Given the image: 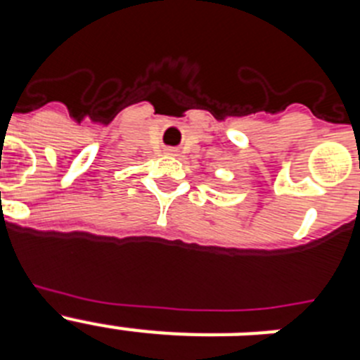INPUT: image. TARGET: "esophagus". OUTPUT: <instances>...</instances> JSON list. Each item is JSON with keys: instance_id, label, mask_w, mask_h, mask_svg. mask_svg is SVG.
Returning a JSON list of instances; mask_svg holds the SVG:
<instances>
[{"instance_id": "1", "label": "esophagus", "mask_w": 360, "mask_h": 360, "mask_svg": "<svg viewBox=\"0 0 360 360\" xmlns=\"http://www.w3.org/2000/svg\"><path fill=\"white\" fill-rule=\"evenodd\" d=\"M165 153H167V155H176V149H173V148H167V149H165Z\"/></svg>"}]
</instances>
